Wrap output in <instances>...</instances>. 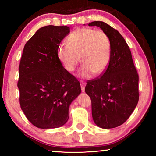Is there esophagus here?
Listing matches in <instances>:
<instances>
[{
  "instance_id": "obj_1",
  "label": "esophagus",
  "mask_w": 156,
  "mask_h": 156,
  "mask_svg": "<svg viewBox=\"0 0 156 156\" xmlns=\"http://www.w3.org/2000/svg\"><path fill=\"white\" fill-rule=\"evenodd\" d=\"M80 87H81L82 92H84V88H85V83H84L83 81H81Z\"/></svg>"
}]
</instances>
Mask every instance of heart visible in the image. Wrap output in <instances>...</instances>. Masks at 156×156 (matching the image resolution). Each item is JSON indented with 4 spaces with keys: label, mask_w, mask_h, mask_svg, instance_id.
<instances>
[{
    "label": "heart",
    "mask_w": 156,
    "mask_h": 156,
    "mask_svg": "<svg viewBox=\"0 0 156 156\" xmlns=\"http://www.w3.org/2000/svg\"><path fill=\"white\" fill-rule=\"evenodd\" d=\"M67 44L58 47V58L66 71L72 72L80 62L81 78H88L103 73L111 60L112 48L110 39L102 30L92 28H79L67 38Z\"/></svg>",
    "instance_id": "obj_1"
}]
</instances>
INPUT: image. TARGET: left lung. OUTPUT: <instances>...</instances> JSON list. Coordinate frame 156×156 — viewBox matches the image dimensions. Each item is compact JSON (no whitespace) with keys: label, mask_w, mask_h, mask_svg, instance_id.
Returning a JSON list of instances; mask_svg holds the SVG:
<instances>
[{"label":"left lung","mask_w":156,"mask_h":156,"mask_svg":"<svg viewBox=\"0 0 156 156\" xmlns=\"http://www.w3.org/2000/svg\"><path fill=\"white\" fill-rule=\"evenodd\" d=\"M110 39L112 54L103 74L87 81L85 92L91 100L92 117L102 129L115 128L126 122L139 100L138 74L130 49L118 31L102 21H94Z\"/></svg>","instance_id":"left-lung-1"}]
</instances>
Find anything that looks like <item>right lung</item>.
I'll list each match as a JSON object with an SVG mask.
<instances>
[{"instance_id": "right-lung-1", "label": "right lung", "mask_w": 156, "mask_h": 156, "mask_svg": "<svg viewBox=\"0 0 156 156\" xmlns=\"http://www.w3.org/2000/svg\"><path fill=\"white\" fill-rule=\"evenodd\" d=\"M69 32L67 26H44L23 49L18 68L20 105L38 128L64 125L69 105L81 92L79 81L65 69L57 55L58 47Z\"/></svg>"}]
</instances>
